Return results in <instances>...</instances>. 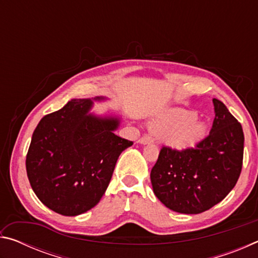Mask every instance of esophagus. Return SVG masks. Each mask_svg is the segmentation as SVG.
<instances>
[{"instance_id":"1","label":"esophagus","mask_w":258,"mask_h":258,"mask_svg":"<svg viewBox=\"0 0 258 258\" xmlns=\"http://www.w3.org/2000/svg\"><path fill=\"white\" fill-rule=\"evenodd\" d=\"M152 142H154V139L149 137V135H145V137L139 140V143H141V145H150Z\"/></svg>"}]
</instances>
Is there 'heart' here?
Segmentation results:
<instances>
[{
    "label": "heart",
    "instance_id": "b5f03b06",
    "mask_svg": "<svg viewBox=\"0 0 258 258\" xmlns=\"http://www.w3.org/2000/svg\"><path fill=\"white\" fill-rule=\"evenodd\" d=\"M155 133L163 135L166 145L175 150H186L202 142L207 135V124L198 119V113L177 109L159 117L150 124Z\"/></svg>",
    "mask_w": 258,
    "mask_h": 258
}]
</instances>
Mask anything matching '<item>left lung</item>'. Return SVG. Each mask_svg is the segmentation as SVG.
<instances>
[{"label":"left lung","mask_w":258,"mask_h":258,"mask_svg":"<svg viewBox=\"0 0 258 258\" xmlns=\"http://www.w3.org/2000/svg\"><path fill=\"white\" fill-rule=\"evenodd\" d=\"M215 118L208 137L195 148L163 147L151 169L156 197L182 214H199L222 202L240 176L243 131L223 102L213 99Z\"/></svg>","instance_id":"left-lung-1"}]
</instances>
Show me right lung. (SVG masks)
I'll return each instance as SVG.
<instances>
[{"instance_id": "obj_1", "label": "right lung", "mask_w": 258, "mask_h": 258, "mask_svg": "<svg viewBox=\"0 0 258 258\" xmlns=\"http://www.w3.org/2000/svg\"><path fill=\"white\" fill-rule=\"evenodd\" d=\"M92 107L91 99H73L43 117L26 157L35 195L64 216L80 215L100 202L119 155L133 145L115 134L120 117L95 115Z\"/></svg>"}]
</instances>
